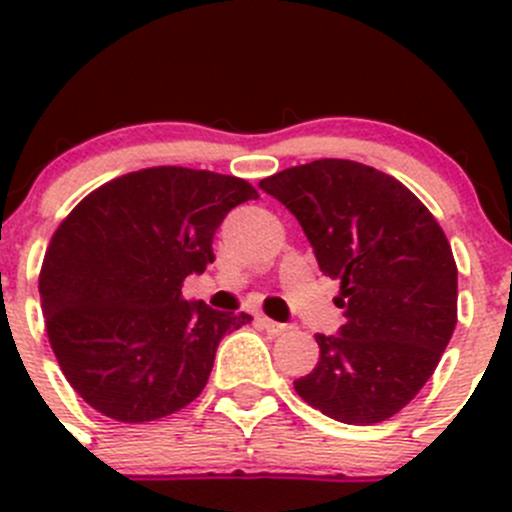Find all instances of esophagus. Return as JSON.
Returning a JSON list of instances; mask_svg holds the SVG:
<instances>
[{
	"label": "esophagus",
	"mask_w": 512,
	"mask_h": 512,
	"mask_svg": "<svg viewBox=\"0 0 512 512\" xmlns=\"http://www.w3.org/2000/svg\"><path fill=\"white\" fill-rule=\"evenodd\" d=\"M257 322H260L262 329H267L270 334H282L287 329V324L275 322V319H270V317H257Z\"/></svg>",
	"instance_id": "34e87169"
}]
</instances>
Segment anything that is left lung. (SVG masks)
<instances>
[{
	"instance_id": "obj_1",
	"label": "left lung",
	"mask_w": 512,
	"mask_h": 512,
	"mask_svg": "<svg viewBox=\"0 0 512 512\" xmlns=\"http://www.w3.org/2000/svg\"><path fill=\"white\" fill-rule=\"evenodd\" d=\"M299 220L319 270L339 280L347 322L317 334L319 361L294 391L324 416L371 426L423 389L458 319L451 245L426 205L391 175L322 158L260 180Z\"/></svg>"
}]
</instances>
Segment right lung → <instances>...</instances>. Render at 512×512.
Returning <instances> with one entry per match:
<instances>
[{
    "label": "right lung",
    "instance_id": "right-lung-1",
    "mask_svg": "<svg viewBox=\"0 0 512 512\" xmlns=\"http://www.w3.org/2000/svg\"><path fill=\"white\" fill-rule=\"evenodd\" d=\"M245 200L257 190L235 175L160 165L101 185L56 227L41 312L66 381L98 414L156 421L205 389L220 339L252 317L180 287L215 260V230Z\"/></svg>",
    "mask_w": 512,
    "mask_h": 512
}]
</instances>
